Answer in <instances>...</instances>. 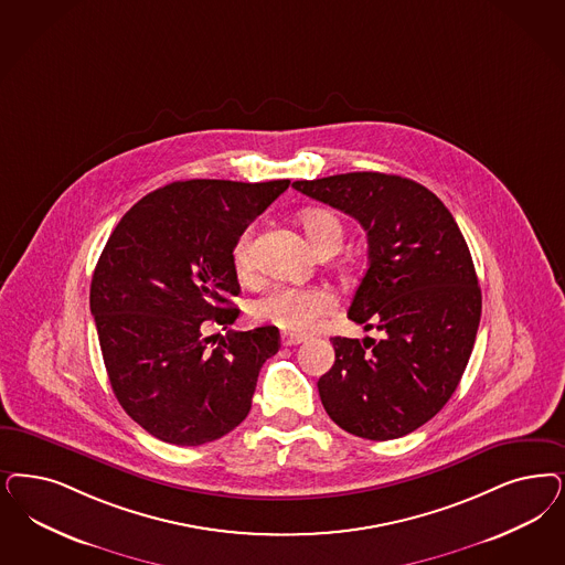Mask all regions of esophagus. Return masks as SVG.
I'll return each mask as SVG.
<instances>
[{"label":"esophagus","instance_id":"esophagus-1","mask_svg":"<svg viewBox=\"0 0 565 565\" xmlns=\"http://www.w3.org/2000/svg\"><path fill=\"white\" fill-rule=\"evenodd\" d=\"M307 338L305 335H296V333H281V344L284 347H296L302 344Z\"/></svg>","mask_w":565,"mask_h":565}]
</instances>
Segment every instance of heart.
Returning <instances> with one entry per match:
<instances>
[{
    "instance_id": "b5f03b06",
    "label": "heart",
    "mask_w": 565,
    "mask_h": 565,
    "mask_svg": "<svg viewBox=\"0 0 565 565\" xmlns=\"http://www.w3.org/2000/svg\"><path fill=\"white\" fill-rule=\"evenodd\" d=\"M300 223L309 235L317 253L338 250L344 237L342 221L328 209H307L300 214ZM234 267L239 277L254 271L253 232H244L234 246ZM335 298L326 288H292L277 286L254 302V319L275 326L279 330L307 333L333 311Z\"/></svg>"
}]
</instances>
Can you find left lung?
Segmentation results:
<instances>
[{"instance_id":"left-lung-1","label":"left lung","mask_w":565,"mask_h":565,"mask_svg":"<svg viewBox=\"0 0 565 565\" xmlns=\"http://www.w3.org/2000/svg\"><path fill=\"white\" fill-rule=\"evenodd\" d=\"M292 188L367 232L370 267L349 319L384 333L331 338L335 363L317 382L321 403L354 436H407L447 405L476 342L482 292L466 237L440 198L407 177L367 171Z\"/></svg>"}]
</instances>
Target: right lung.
<instances>
[{"instance_id": "1", "label": "right lung", "mask_w": 565, "mask_h": 565, "mask_svg": "<svg viewBox=\"0 0 565 565\" xmlns=\"http://www.w3.org/2000/svg\"><path fill=\"white\" fill-rule=\"evenodd\" d=\"M290 179H190L143 195L99 256L89 307L120 407L158 440L198 447L239 426L263 363L279 351L273 326L227 330L239 309L237 237Z\"/></svg>"}]
</instances>
